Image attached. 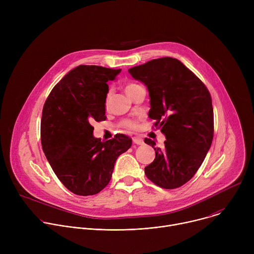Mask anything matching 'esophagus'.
Listing matches in <instances>:
<instances>
[{"label": "esophagus", "instance_id": "34e87169", "mask_svg": "<svg viewBox=\"0 0 254 254\" xmlns=\"http://www.w3.org/2000/svg\"><path fill=\"white\" fill-rule=\"evenodd\" d=\"M132 141H133V143H135V144H142V143H143L142 138H140V137H138V136H133V137H132Z\"/></svg>", "mask_w": 254, "mask_h": 254}]
</instances>
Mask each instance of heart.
<instances>
[{
  "label": "heart",
  "mask_w": 254,
  "mask_h": 254,
  "mask_svg": "<svg viewBox=\"0 0 254 254\" xmlns=\"http://www.w3.org/2000/svg\"><path fill=\"white\" fill-rule=\"evenodd\" d=\"M137 87H139V85L136 84V83H132V82H131V83H127V84L126 85V92H127L128 95H130V93H131L133 90H135ZM110 96H111V91H108L107 94H106V97H105V106H106L107 103H108V98H110ZM120 126H121L122 127L127 128V129H133V128L136 127L135 122H134V121H131V120H125V121H123V122L120 124Z\"/></svg>",
  "instance_id": "1"
}]
</instances>
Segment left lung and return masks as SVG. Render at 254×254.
Returning a JSON list of instances; mask_svg holds the SVG:
<instances>
[{"mask_svg": "<svg viewBox=\"0 0 254 254\" xmlns=\"http://www.w3.org/2000/svg\"><path fill=\"white\" fill-rule=\"evenodd\" d=\"M128 72L148 87L149 118L166 135L163 149L155 148L151 138H144L156 151V158L144 168V174L164 189L183 186L196 174L211 147V95L205 84L176 58L153 59Z\"/></svg>", "mask_w": 254, "mask_h": 254, "instance_id": "1", "label": "left lung"}]
</instances>
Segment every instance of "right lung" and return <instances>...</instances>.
<instances>
[{
  "instance_id": "add662e5",
  "label": "right lung",
  "mask_w": 254,
  "mask_h": 254,
  "mask_svg": "<svg viewBox=\"0 0 254 254\" xmlns=\"http://www.w3.org/2000/svg\"><path fill=\"white\" fill-rule=\"evenodd\" d=\"M121 69L79 65L53 87L41 119L44 154L60 182L72 193H99L112 179L120 155L131 146V138L118 134L101 141L93 136V122L105 121L106 82Z\"/></svg>"
}]
</instances>
